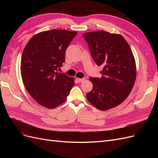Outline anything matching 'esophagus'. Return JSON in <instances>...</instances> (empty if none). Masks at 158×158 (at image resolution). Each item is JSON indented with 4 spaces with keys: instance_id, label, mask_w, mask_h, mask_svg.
<instances>
[{
    "instance_id": "obj_1",
    "label": "esophagus",
    "mask_w": 158,
    "mask_h": 158,
    "mask_svg": "<svg viewBox=\"0 0 158 158\" xmlns=\"http://www.w3.org/2000/svg\"><path fill=\"white\" fill-rule=\"evenodd\" d=\"M85 80V78H77V81L79 82H82Z\"/></svg>"
}]
</instances>
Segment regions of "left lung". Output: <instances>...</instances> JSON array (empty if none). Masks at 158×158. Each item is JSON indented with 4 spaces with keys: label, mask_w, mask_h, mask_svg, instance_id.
<instances>
[{
    "label": "left lung",
    "mask_w": 158,
    "mask_h": 158,
    "mask_svg": "<svg viewBox=\"0 0 158 158\" xmlns=\"http://www.w3.org/2000/svg\"><path fill=\"white\" fill-rule=\"evenodd\" d=\"M93 59L103 66L101 78H89L92 90L87 94L89 102L101 111L117 107L127 98L136 78L135 57L121 35L106 31L83 34Z\"/></svg>",
    "instance_id": "1"
}]
</instances>
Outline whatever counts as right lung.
Wrapping results in <instances>:
<instances>
[{"label": "right lung", "mask_w": 158, "mask_h": 158, "mask_svg": "<svg viewBox=\"0 0 158 158\" xmlns=\"http://www.w3.org/2000/svg\"><path fill=\"white\" fill-rule=\"evenodd\" d=\"M76 31H44L33 35L23 49L20 65L23 85L35 102L53 109L64 103L74 78L58 73L64 62L65 51Z\"/></svg>", "instance_id": "right-lung-1"}]
</instances>
